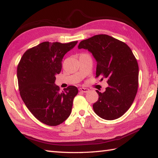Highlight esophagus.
Wrapping results in <instances>:
<instances>
[{"label":"esophagus","instance_id":"34e87169","mask_svg":"<svg viewBox=\"0 0 158 158\" xmlns=\"http://www.w3.org/2000/svg\"><path fill=\"white\" fill-rule=\"evenodd\" d=\"M79 91L82 92V93H87V92H89V89H86V88H79Z\"/></svg>","mask_w":158,"mask_h":158}]
</instances>
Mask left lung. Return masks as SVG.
I'll use <instances>...</instances> for the list:
<instances>
[{
	"instance_id": "left-lung-1",
	"label": "left lung",
	"mask_w": 158,
	"mask_h": 158,
	"mask_svg": "<svg viewBox=\"0 0 158 158\" xmlns=\"http://www.w3.org/2000/svg\"><path fill=\"white\" fill-rule=\"evenodd\" d=\"M97 62L96 77L108 79L104 93L96 90L98 100L93 108L98 116L108 121L122 116L132 105L138 89L139 66L127 45L107 35H97L80 42Z\"/></svg>"
}]
</instances>
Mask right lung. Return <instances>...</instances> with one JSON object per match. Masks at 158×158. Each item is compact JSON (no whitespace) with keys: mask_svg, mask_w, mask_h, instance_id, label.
<instances>
[{"mask_svg":"<svg viewBox=\"0 0 158 158\" xmlns=\"http://www.w3.org/2000/svg\"><path fill=\"white\" fill-rule=\"evenodd\" d=\"M77 41L62 44L44 42L23 53L17 67L20 95L32 114L50 126L62 123L69 116L78 89L69 85L60 92L56 74L62 68L63 58Z\"/></svg>","mask_w":158,"mask_h":158,"instance_id":"right-lung-1","label":"right lung"}]
</instances>
